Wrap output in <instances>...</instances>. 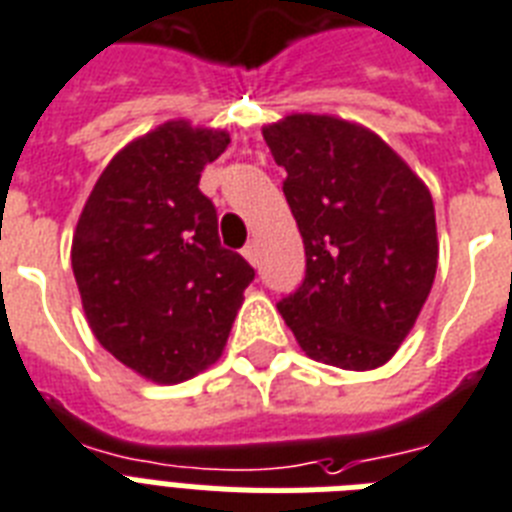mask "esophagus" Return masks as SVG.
Segmentation results:
<instances>
[{
  "instance_id": "34e87169",
  "label": "esophagus",
  "mask_w": 512,
  "mask_h": 512,
  "mask_svg": "<svg viewBox=\"0 0 512 512\" xmlns=\"http://www.w3.org/2000/svg\"><path fill=\"white\" fill-rule=\"evenodd\" d=\"M243 256L248 259L251 267H259V259H261V251H259V243H248L243 248Z\"/></svg>"
}]
</instances>
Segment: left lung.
Listing matches in <instances>:
<instances>
[{
    "label": "left lung",
    "instance_id": "obj_1",
    "mask_svg": "<svg viewBox=\"0 0 512 512\" xmlns=\"http://www.w3.org/2000/svg\"><path fill=\"white\" fill-rule=\"evenodd\" d=\"M288 179L306 277L282 298L306 357L375 370L410 335L431 293L439 237L431 190L394 147L357 121L288 113L261 129Z\"/></svg>",
    "mask_w": 512,
    "mask_h": 512
}]
</instances>
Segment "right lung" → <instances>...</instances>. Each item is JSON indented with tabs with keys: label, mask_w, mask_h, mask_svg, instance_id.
<instances>
[{
	"label": "right lung",
	"mask_w": 512,
	"mask_h": 512,
	"mask_svg": "<svg viewBox=\"0 0 512 512\" xmlns=\"http://www.w3.org/2000/svg\"><path fill=\"white\" fill-rule=\"evenodd\" d=\"M230 134L171 118L118 150L73 230L94 338L140 378L174 386L222 357L253 269L219 243L200 171Z\"/></svg>",
	"instance_id": "add662e5"
}]
</instances>
